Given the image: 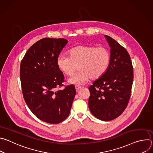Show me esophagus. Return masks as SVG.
Returning <instances> with one entry per match:
<instances>
[{
  "label": "esophagus",
  "instance_id": "obj_1",
  "mask_svg": "<svg viewBox=\"0 0 153 153\" xmlns=\"http://www.w3.org/2000/svg\"><path fill=\"white\" fill-rule=\"evenodd\" d=\"M81 88H82L81 86H79V85H76L75 86V88H76V91H79Z\"/></svg>",
  "mask_w": 153,
  "mask_h": 153
}]
</instances>
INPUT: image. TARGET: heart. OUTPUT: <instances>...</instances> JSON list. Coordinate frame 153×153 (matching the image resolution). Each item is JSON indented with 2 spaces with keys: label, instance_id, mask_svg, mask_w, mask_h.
Instances as JSON below:
<instances>
[{
  "label": "heart",
  "instance_id": "b5f03b06",
  "mask_svg": "<svg viewBox=\"0 0 153 153\" xmlns=\"http://www.w3.org/2000/svg\"><path fill=\"white\" fill-rule=\"evenodd\" d=\"M69 56L60 54L57 59L59 70L66 76H71L77 70L80 71L69 82L80 85L91 79L100 77L106 71L110 62V53L105 47L78 45L69 50Z\"/></svg>",
  "mask_w": 153,
  "mask_h": 153
}]
</instances>
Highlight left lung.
<instances>
[{"label":"left lung","mask_w":153,"mask_h":153,"mask_svg":"<svg viewBox=\"0 0 153 153\" xmlns=\"http://www.w3.org/2000/svg\"><path fill=\"white\" fill-rule=\"evenodd\" d=\"M105 36L111 47L110 62L106 72L89 87L88 105L96 118L110 121L121 115L126 108L134 76L127 50L111 37Z\"/></svg>","instance_id":"1"}]
</instances>
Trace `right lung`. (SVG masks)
Instances as JSON below:
<instances>
[{"instance_id":"1","label":"right lung","mask_w":153,"mask_h":153,"mask_svg":"<svg viewBox=\"0 0 153 153\" xmlns=\"http://www.w3.org/2000/svg\"><path fill=\"white\" fill-rule=\"evenodd\" d=\"M67 43L65 39H40L28 49L20 63L21 86L27 105L38 119L51 124L68 117L76 93L74 85L56 90L64 82L56 61Z\"/></svg>"}]
</instances>
